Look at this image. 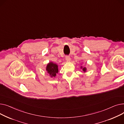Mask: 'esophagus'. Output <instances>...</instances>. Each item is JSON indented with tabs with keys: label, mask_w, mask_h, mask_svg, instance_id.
I'll use <instances>...</instances> for the list:
<instances>
[{
	"label": "esophagus",
	"mask_w": 124,
	"mask_h": 124,
	"mask_svg": "<svg viewBox=\"0 0 124 124\" xmlns=\"http://www.w3.org/2000/svg\"><path fill=\"white\" fill-rule=\"evenodd\" d=\"M65 60H66L67 61H70V56L69 55H67L65 56Z\"/></svg>",
	"instance_id": "1"
}]
</instances>
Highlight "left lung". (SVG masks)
I'll return each mask as SVG.
<instances>
[{
  "label": "left lung",
  "instance_id": "8db88e82",
  "mask_svg": "<svg viewBox=\"0 0 124 124\" xmlns=\"http://www.w3.org/2000/svg\"><path fill=\"white\" fill-rule=\"evenodd\" d=\"M81 68H82V67H81ZM83 71H85V70H86V68H84L83 69Z\"/></svg>",
  "mask_w": 124,
  "mask_h": 124
}]
</instances>
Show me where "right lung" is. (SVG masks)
Segmentation results:
<instances>
[{
    "instance_id": "add662e5",
    "label": "right lung",
    "mask_w": 124,
    "mask_h": 124,
    "mask_svg": "<svg viewBox=\"0 0 124 124\" xmlns=\"http://www.w3.org/2000/svg\"><path fill=\"white\" fill-rule=\"evenodd\" d=\"M46 70L51 77H55L58 72V66L56 64L50 62L47 64Z\"/></svg>"
}]
</instances>
